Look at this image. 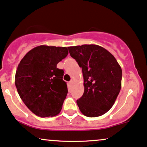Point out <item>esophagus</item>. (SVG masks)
I'll use <instances>...</instances> for the list:
<instances>
[{
    "mask_svg": "<svg viewBox=\"0 0 147 147\" xmlns=\"http://www.w3.org/2000/svg\"><path fill=\"white\" fill-rule=\"evenodd\" d=\"M73 83H74L73 80H71V81H69V86H72V85H73Z\"/></svg>",
    "mask_w": 147,
    "mask_h": 147,
    "instance_id": "esophagus-1",
    "label": "esophagus"
}]
</instances>
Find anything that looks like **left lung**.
<instances>
[{"mask_svg":"<svg viewBox=\"0 0 147 147\" xmlns=\"http://www.w3.org/2000/svg\"><path fill=\"white\" fill-rule=\"evenodd\" d=\"M70 55L82 68L83 95L76 103L88 117L104 115L113 107L121 87L122 70L115 57L95 44L68 47Z\"/></svg>","mask_w":147,"mask_h":147,"instance_id":"8db88e82","label":"left lung"}]
</instances>
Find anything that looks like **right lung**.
<instances>
[{"instance_id":"right-lung-1","label":"right lung","mask_w":147,"mask_h":147,"mask_svg":"<svg viewBox=\"0 0 147 147\" xmlns=\"http://www.w3.org/2000/svg\"><path fill=\"white\" fill-rule=\"evenodd\" d=\"M67 47L41 45L23 57L15 75V85L28 108L40 117H54L62 110L68 90L58 62L68 55Z\"/></svg>"}]
</instances>
